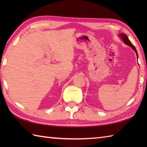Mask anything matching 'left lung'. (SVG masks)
<instances>
[{"mask_svg":"<svg viewBox=\"0 0 147 147\" xmlns=\"http://www.w3.org/2000/svg\"><path fill=\"white\" fill-rule=\"evenodd\" d=\"M118 36L120 37V38L122 39V40H123V42H124V43H125L126 45L131 47V48L133 49V51H135L136 54V56H137V59H138V53H137L136 48L135 47V46H134V45L132 44L131 42L129 41L128 37L127 36V35H126V34H124V33H120L119 35Z\"/></svg>","mask_w":147,"mask_h":147,"instance_id":"1","label":"left lung"}]
</instances>
